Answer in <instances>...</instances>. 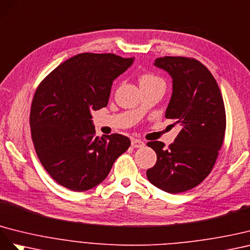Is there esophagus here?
Here are the masks:
<instances>
[{"label": "esophagus", "mask_w": 250, "mask_h": 250, "mask_svg": "<svg viewBox=\"0 0 250 250\" xmlns=\"http://www.w3.org/2000/svg\"><path fill=\"white\" fill-rule=\"evenodd\" d=\"M131 145L133 147H142L145 146V142L141 141L140 139H132Z\"/></svg>", "instance_id": "esophagus-1"}]
</instances>
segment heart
<instances>
[{
    "label": "heart",
    "mask_w": 250,
    "mask_h": 250,
    "mask_svg": "<svg viewBox=\"0 0 250 250\" xmlns=\"http://www.w3.org/2000/svg\"><path fill=\"white\" fill-rule=\"evenodd\" d=\"M160 81L158 77L152 74H145L140 77V83H148V82H156Z\"/></svg>",
    "instance_id": "b5f03b06"
}]
</instances>
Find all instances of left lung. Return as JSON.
Listing matches in <instances>:
<instances>
[{
	"instance_id": "8db88e82",
	"label": "left lung",
	"mask_w": 250,
	"mask_h": 250,
	"mask_svg": "<svg viewBox=\"0 0 250 250\" xmlns=\"http://www.w3.org/2000/svg\"><path fill=\"white\" fill-rule=\"evenodd\" d=\"M154 65L173 78L166 117L175 119L181 131L167 148L161 141L147 142L157 161L146 177L156 188L178 194L196 188L211 172L224 140L225 106L215 77L199 61L165 56Z\"/></svg>"
}]
</instances>
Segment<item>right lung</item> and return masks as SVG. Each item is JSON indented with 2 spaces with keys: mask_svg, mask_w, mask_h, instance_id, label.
<instances>
[{
  "mask_svg": "<svg viewBox=\"0 0 250 250\" xmlns=\"http://www.w3.org/2000/svg\"><path fill=\"white\" fill-rule=\"evenodd\" d=\"M133 62L113 53H81L39 84L30 111L31 137L42 167L63 188L96 187L131 146L120 134L95 137L91 112L106 106L113 81Z\"/></svg>",
  "mask_w": 250,
  "mask_h": 250,
  "instance_id": "1",
  "label": "right lung"
}]
</instances>
